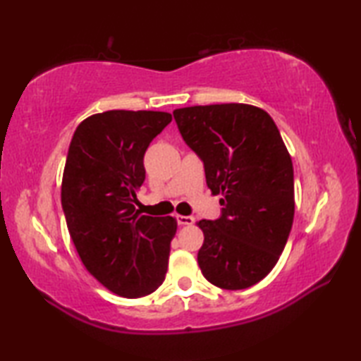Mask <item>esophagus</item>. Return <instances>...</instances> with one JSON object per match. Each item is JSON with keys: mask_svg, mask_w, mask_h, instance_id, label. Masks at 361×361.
Instances as JSON below:
<instances>
[{"mask_svg": "<svg viewBox=\"0 0 361 361\" xmlns=\"http://www.w3.org/2000/svg\"><path fill=\"white\" fill-rule=\"evenodd\" d=\"M176 221H178L180 226H191L194 223V218L192 216H183V215H178L176 216Z\"/></svg>", "mask_w": 361, "mask_h": 361, "instance_id": "obj_1", "label": "esophagus"}]
</instances>
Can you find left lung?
Instances as JSON below:
<instances>
[{
    "instance_id": "left-lung-1",
    "label": "left lung",
    "mask_w": 361,
    "mask_h": 361,
    "mask_svg": "<svg viewBox=\"0 0 361 361\" xmlns=\"http://www.w3.org/2000/svg\"><path fill=\"white\" fill-rule=\"evenodd\" d=\"M173 118L212 194H223L221 216L197 223L200 271L219 288L253 286L277 264L295 216L293 162L276 122L245 103L180 108Z\"/></svg>"
}]
</instances>
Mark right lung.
Masks as SVG:
<instances>
[{
    "label": "right lung",
    "instance_id": "1",
    "mask_svg": "<svg viewBox=\"0 0 361 361\" xmlns=\"http://www.w3.org/2000/svg\"><path fill=\"white\" fill-rule=\"evenodd\" d=\"M172 121L164 111L111 109L84 119L71 138L62 180V207L85 269L124 298L151 295L167 274L172 216L137 209L149 143Z\"/></svg>",
    "mask_w": 361,
    "mask_h": 361
}]
</instances>
